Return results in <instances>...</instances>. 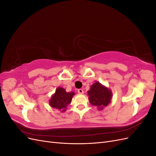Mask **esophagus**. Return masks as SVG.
<instances>
[{"instance_id": "obj_1", "label": "esophagus", "mask_w": 156, "mask_h": 156, "mask_svg": "<svg viewBox=\"0 0 156 156\" xmlns=\"http://www.w3.org/2000/svg\"><path fill=\"white\" fill-rule=\"evenodd\" d=\"M78 93L79 94H83L84 93V91H83V89H81V88H80V89H78Z\"/></svg>"}]
</instances>
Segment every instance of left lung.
<instances>
[{
	"label": "left lung",
	"mask_w": 156,
	"mask_h": 156,
	"mask_svg": "<svg viewBox=\"0 0 156 156\" xmlns=\"http://www.w3.org/2000/svg\"><path fill=\"white\" fill-rule=\"evenodd\" d=\"M89 101L92 105L98 106L101 110L103 107H106L111 102L112 94L109 89L96 82L93 84L90 90L88 91Z\"/></svg>",
	"instance_id": "left-lung-1"
}]
</instances>
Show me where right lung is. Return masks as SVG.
Returning <instances> with one entry per match:
<instances>
[{"label": "right lung", "mask_w": 156, "mask_h": 156, "mask_svg": "<svg viewBox=\"0 0 156 156\" xmlns=\"http://www.w3.org/2000/svg\"><path fill=\"white\" fill-rule=\"evenodd\" d=\"M74 94L73 92H67L63 88L59 87L56 90L55 94L51 97L49 102L50 105L53 108H58L62 112H64L72 101Z\"/></svg>", "instance_id": "obj_1"}]
</instances>
